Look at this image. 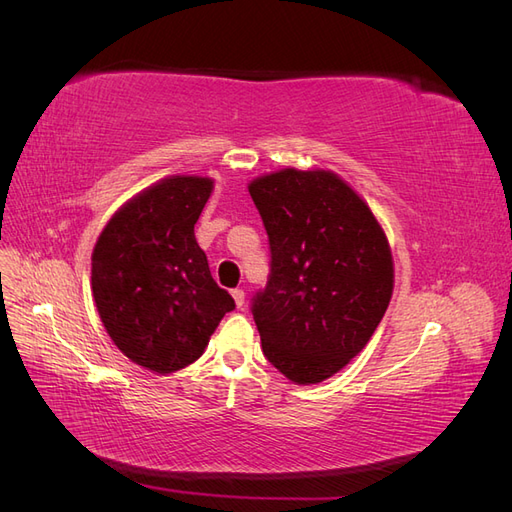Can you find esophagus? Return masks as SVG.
I'll list each match as a JSON object with an SVG mask.
<instances>
[{
	"label": "esophagus",
	"instance_id": "obj_1",
	"mask_svg": "<svg viewBox=\"0 0 512 512\" xmlns=\"http://www.w3.org/2000/svg\"><path fill=\"white\" fill-rule=\"evenodd\" d=\"M232 299H235L237 307H243V303H245V292H243L241 288H235V290H232Z\"/></svg>",
	"mask_w": 512,
	"mask_h": 512
}]
</instances>
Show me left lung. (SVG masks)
Instances as JSON below:
<instances>
[{
	"label": "left lung",
	"mask_w": 512,
	"mask_h": 512,
	"mask_svg": "<svg viewBox=\"0 0 512 512\" xmlns=\"http://www.w3.org/2000/svg\"><path fill=\"white\" fill-rule=\"evenodd\" d=\"M250 196L269 237V280L252 316L269 363L297 384L331 378L378 329L393 260L374 213L329 170L260 177Z\"/></svg>",
	"instance_id": "left-lung-1"
}]
</instances>
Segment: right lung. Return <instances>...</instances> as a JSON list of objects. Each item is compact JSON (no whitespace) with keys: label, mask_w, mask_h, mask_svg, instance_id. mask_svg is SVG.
<instances>
[{"label":"right lung","mask_w":512,"mask_h":512,"mask_svg":"<svg viewBox=\"0 0 512 512\" xmlns=\"http://www.w3.org/2000/svg\"><path fill=\"white\" fill-rule=\"evenodd\" d=\"M211 188L205 177L160 181L113 215L91 256L106 333L130 361L158 374L194 363L235 309L194 237Z\"/></svg>","instance_id":"1"}]
</instances>
